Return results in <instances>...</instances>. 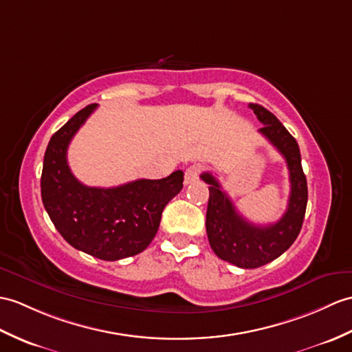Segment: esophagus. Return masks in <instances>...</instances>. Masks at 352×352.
<instances>
[{
	"instance_id": "esophagus-1",
	"label": "esophagus",
	"mask_w": 352,
	"mask_h": 352,
	"mask_svg": "<svg viewBox=\"0 0 352 352\" xmlns=\"http://www.w3.org/2000/svg\"><path fill=\"white\" fill-rule=\"evenodd\" d=\"M199 174H201V166L199 165H192L186 169L184 173V183L186 184H190L193 183L195 179L199 178Z\"/></svg>"
}]
</instances>
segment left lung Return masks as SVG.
Wrapping results in <instances>:
<instances>
[{
	"mask_svg": "<svg viewBox=\"0 0 352 352\" xmlns=\"http://www.w3.org/2000/svg\"><path fill=\"white\" fill-rule=\"evenodd\" d=\"M249 108L264 124L259 133L287 160L291 193L288 208L276 223L253 225L235 210L213 174H201L204 182L210 184L206 222L210 246L220 259L240 268L263 267L288 250L300 234L307 206V182L297 141L264 106L250 103Z\"/></svg>",
	"mask_w": 352,
	"mask_h": 352,
	"instance_id": "1",
	"label": "left lung"
}]
</instances>
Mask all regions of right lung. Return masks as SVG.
Returning a JSON list of instances; mask_svg holds the SVG:
<instances>
[{"instance_id": "add662e5", "label": "right lung", "mask_w": 352, "mask_h": 352, "mask_svg": "<svg viewBox=\"0 0 352 352\" xmlns=\"http://www.w3.org/2000/svg\"><path fill=\"white\" fill-rule=\"evenodd\" d=\"M97 104L75 113L47 144L40 187L45 210L70 246L103 261L138 255L156 235L162 211L183 189V170L162 179H135L118 187H88L67 163L72 138Z\"/></svg>"}]
</instances>
